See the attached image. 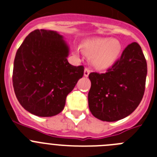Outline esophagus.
Wrapping results in <instances>:
<instances>
[{"label": "esophagus", "mask_w": 157, "mask_h": 157, "mask_svg": "<svg viewBox=\"0 0 157 157\" xmlns=\"http://www.w3.org/2000/svg\"><path fill=\"white\" fill-rule=\"evenodd\" d=\"M90 70L88 67H86L85 70H84V76H85V77H87V76L90 75Z\"/></svg>", "instance_id": "1"}]
</instances>
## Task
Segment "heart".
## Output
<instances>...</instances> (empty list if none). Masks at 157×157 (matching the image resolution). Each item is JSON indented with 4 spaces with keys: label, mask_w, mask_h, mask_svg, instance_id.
Wrapping results in <instances>:
<instances>
[{
    "label": "heart",
    "mask_w": 157,
    "mask_h": 157,
    "mask_svg": "<svg viewBox=\"0 0 157 157\" xmlns=\"http://www.w3.org/2000/svg\"><path fill=\"white\" fill-rule=\"evenodd\" d=\"M121 49L120 43L110 37L93 39L84 45L86 53L92 56L91 63L99 69L112 66L120 56Z\"/></svg>",
    "instance_id": "b5f03b06"
}]
</instances>
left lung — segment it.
<instances>
[{
	"label": "left lung",
	"instance_id": "8db88e82",
	"mask_svg": "<svg viewBox=\"0 0 157 157\" xmlns=\"http://www.w3.org/2000/svg\"><path fill=\"white\" fill-rule=\"evenodd\" d=\"M146 75L147 63L141 46L131 43L106 72L89 75L88 102L93 116L114 122L131 114L143 98Z\"/></svg>",
	"mask_w": 157,
	"mask_h": 157
}]
</instances>
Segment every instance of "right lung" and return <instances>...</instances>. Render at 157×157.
Returning <instances> with one entry per match:
<instances>
[{
	"mask_svg": "<svg viewBox=\"0 0 157 157\" xmlns=\"http://www.w3.org/2000/svg\"><path fill=\"white\" fill-rule=\"evenodd\" d=\"M68 46L56 31L30 32L18 48L14 60L12 84L20 105L41 117L59 114L67 94L82 78L84 67L67 59Z\"/></svg>",
	"mask_w": 157,
	"mask_h": 157,
	"instance_id": "right-lung-1",
	"label": "right lung"
}]
</instances>
